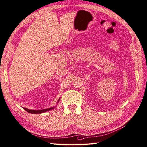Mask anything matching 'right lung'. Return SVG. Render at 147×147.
Listing matches in <instances>:
<instances>
[{"label":"right lung","mask_w":147,"mask_h":147,"mask_svg":"<svg viewBox=\"0 0 147 147\" xmlns=\"http://www.w3.org/2000/svg\"><path fill=\"white\" fill-rule=\"evenodd\" d=\"M58 100V101H59ZM26 111H27L28 112L30 113H35V114H37V113H42L43 112H47V111H49L50 110H52L54 109V107H51V108H49V109H43V110H29L28 109H26V108H23Z\"/></svg>","instance_id":"1"}]
</instances>
